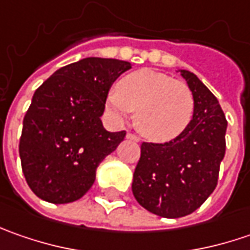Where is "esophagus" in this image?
Segmentation results:
<instances>
[{"label":"esophagus","mask_w":250,"mask_h":250,"mask_svg":"<svg viewBox=\"0 0 250 250\" xmlns=\"http://www.w3.org/2000/svg\"><path fill=\"white\" fill-rule=\"evenodd\" d=\"M126 138L130 140H135V142H139L140 140V138L138 136V135H135V133H130V132H128V133H126Z\"/></svg>","instance_id":"34e87169"}]
</instances>
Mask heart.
I'll return each instance as SVG.
<instances>
[{"label":"heart","instance_id":"1","mask_svg":"<svg viewBox=\"0 0 250 250\" xmlns=\"http://www.w3.org/2000/svg\"><path fill=\"white\" fill-rule=\"evenodd\" d=\"M107 105L120 120L136 111V128L151 142H169L181 136L195 112V99L187 83L166 73L140 69L122 78L118 89L107 94Z\"/></svg>","mask_w":250,"mask_h":250}]
</instances>
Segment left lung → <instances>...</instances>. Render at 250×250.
<instances>
[{
    "instance_id": "8db88e82",
    "label": "left lung",
    "mask_w": 250,
    "mask_h": 250,
    "mask_svg": "<svg viewBox=\"0 0 250 250\" xmlns=\"http://www.w3.org/2000/svg\"><path fill=\"white\" fill-rule=\"evenodd\" d=\"M181 75L195 99L193 118L177 139L142 143L132 182L140 206L166 218L188 216L206 202L226 154L227 120L216 96L195 73Z\"/></svg>"
}]
</instances>
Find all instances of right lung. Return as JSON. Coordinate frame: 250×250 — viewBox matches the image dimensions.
<instances>
[{"label":"right lung","mask_w":250,"mask_h":250,"mask_svg":"<svg viewBox=\"0 0 250 250\" xmlns=\"http://www.w3.org/2000/svg\"><path fill=\"white\" fill-rule=\"evenodd\" d=\"M130 68L126 61L90 57L62 66L34 91L19 156L36 196L62 205L90 189L99 164L126 135L104 129L100 117L111 84Z\"/></svg>","instance_id":"add662e5"}]
</instances>
